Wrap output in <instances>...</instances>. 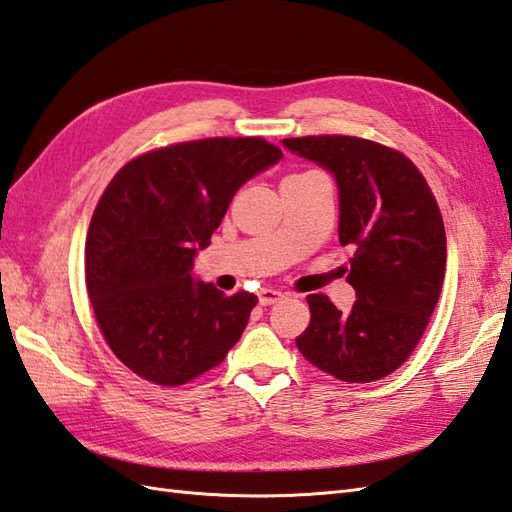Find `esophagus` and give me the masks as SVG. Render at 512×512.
<instances>
[{
	"label": "esophagus",
	"instance_id": "obj_1",
	"mask_svg": "<svg viewBox=\"0 0 512 512\" xmlns=\"http://www.w3.org/2000/svg\"><path fill=\"white\" fill-rule=\"evenodd\" d=\"M283 299V294L279 290H272V288H264L259 292V303L261 305H275Z\"/></svg>",
	"mask_w": 512,
	"mask_h": 512
}]
</instances>
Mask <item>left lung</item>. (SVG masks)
<instances>
[{"mask_svg": "<svg viewBox=\"0 0 512 512\" xmlns=\"http://www.w3.org/2000/svg\"><path fill=\"white\" fill-rule=\"evenodd\" d=\"M283 146L336 176L347 281L358 301L342 314L310 294V325L296 338L303 358L349 384L382 379L406 362L438 303L447 237L430 185L406 154L351 135L283 139Z\"/></svg>", "mask_w": 512, "mask_h": 512, "instance_id": "8db88e82", "label": "left lung"}]
</instances>
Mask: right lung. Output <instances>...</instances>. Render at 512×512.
<instances>
[{"label": "right lung", "instance_id": "obj_1", "mask_svg": "<svg viewBox=\"0 0 512 512\" xmlns=\"http://www.w3.org/2000/svg\"><path fill=\"white\" fill-rule=\"evenodd\" d=\"M283 157L261 137H209L139 154L95 205L85 244L87 294L102 336L130 371L183 386L242 338L257 296L194 283L235 192Z\"/></svg>", "mask_w": 512, "mask_h": 512}]
</instances>
